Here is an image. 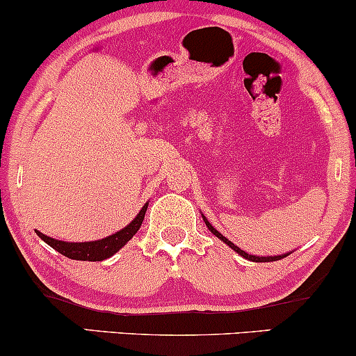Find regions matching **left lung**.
<instances>
[{"label": "left lung", "mask_w": 356, "mask_h": 356, "mask_svg": "<svg viewBox=\"0 0 356 356\" xmlns=\"http://www.w3.org/2000/svg\"><path fill=\"white\" fill-rule=\"evenodd\" d=\"M202 219H204V222H206V226L209 227V231L212 232V234L216 236V238H219L220 241H222V243H226L227 246H229L231 249H234L236 252H238L239 256H243V257H246V259H249V261H254V263H271V261H277V259H283V257H286L288 254H291V252H286V254H280V256H268V257H264V256H252V254H248L246 251H243V249L241 248H238V246H234V244L231 243L229 239L227 238H224L222 234H220V232L216 229V227H212V224L209 222V220L206 219V216L202 214Z\"/></svg>", "instance_id": "obj_1"}]
</instances>
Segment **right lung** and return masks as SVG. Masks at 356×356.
I'll return each instance as SVG.
<instances>
[{
    "label": "right lung",
    "instance_id": "obj_1",
    "mask_svg": "<svg viewBox=\"0 0 356 356\" xmlns=\"http://www.w3.org/2000/svg\"><path fill=\"white\" fill-rule=\"evenodd\" d=\"M147 206L149 202L142 207L140 212L136 216V219L125 226L124 229H120L115 234L108 236V238L99 239V241H90V243H67V241H58L44 236L43 232L36 231V234L42 238L48 246H51L55 251H58L60 254L70 257V259L76 261H104L107 257L113 256L117 251H120L122 248L134 238V234L140 229L142 220H144Z\"/></svg>",
    "mask_w": 356,
    "mask_h": 356
}]
</instances>
